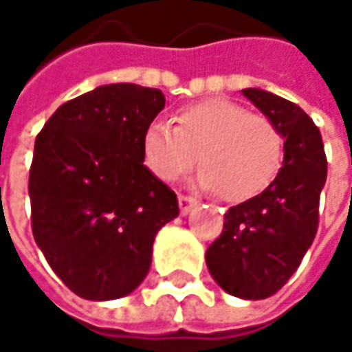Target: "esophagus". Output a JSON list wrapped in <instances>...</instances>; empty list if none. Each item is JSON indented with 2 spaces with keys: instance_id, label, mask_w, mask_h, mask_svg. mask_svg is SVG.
Returning a JSON list of instances; mask_svg holds the SVG:
<instances>
[{
  "instance_id": "1",
  "label": "esophagus",
  "mask_w": 352,
  "mask_h": 352,
  "mask_svg": "<svg viewBox=\"0 0 352 352\" xmlns=\"http://www.w3.org/2000/svg\"><path fill=\"white\" fill-rule=\"evenodd\" d=\"M195 197H191V195H179V210H181V214H189L193 208H195Z\"/></svg>"
}]
</instances>
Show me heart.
<instances>
[{
	"mask_svg": "<svg viewBox=\"0 0 352 352\" xmlns=\"http://www.w3.org/2000/svg\"><path fill=\"white\" fill-rule=\"evenodd\" d=\"M197 183L226 201H246L277 177L285 142L277 124L245 106L214 98L181 107L175 126L151 122L142 134V161L161 181H175L195 163Z\"/></svg>",
	"mask_w": 352,
	"mask_h": 352,
	"instance_id": "heart-1",
	"label": "heart"
}]
</instances>
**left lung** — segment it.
I'll list each match as a JSON object with an SVG mask.
<instances>
[{"instance_id": "obj_1", "label": "left lung", "mask_w": 352, "mask_h": 352, "mask_svg": "<svg viewBox=\"0 0 352 352\" xmlns=\"http://www.w3.org/2000/svg\"><path fill=\"white\" fill-rule=\"evenodd\" d=\"M243 94L281 130L283 167L263 193L224 214L222 234L208 246L206 263L230 296L263 300L287 283L314 243L326 155L320 130L302 107L263 89Z\"/></svg>"}]
</instances>
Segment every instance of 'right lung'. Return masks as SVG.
Returning <instances> with one entry per match:
<instances>
[{
	"label": "right lung",
	"instance_id": "right-lung-1",
	"mask_svg": "<svg viewBox=\"0 0 352 352\" xmlns=\"http://www.w3.org/2000/svg\"><path fill=\"white\" fill-rule=\"evenodd\" d=\"M163 107L161 89L102 85L63 104L36 136L32 234L79 298L134 292L151 269L157 232L179 214L175 191L142 161V134Z\"/></svg>",
	"mask_w": 352,
	"mask_h": 352
}]
</instances>
